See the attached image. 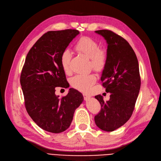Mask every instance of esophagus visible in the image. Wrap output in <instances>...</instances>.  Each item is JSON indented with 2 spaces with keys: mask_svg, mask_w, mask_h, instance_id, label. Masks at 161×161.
Instances as JSON below:
<instances>
[{
  "mask_svg": "<svg viewBox=\"0 0 161 161\" xmlns=\"http://www.w3.org/2000/svg\"><path fill=\"white\" fill-rule=\"evenodd\" d=\"M83 97H84V99L85 100H88L90 97H91V96L89 95H88V94H86V93H83Z\"/></svg>",
  "mask_w": 161,
  "mask_h": 161,
  "instance_id": "34e87169",
  "label": "esophagus"
}]
</instances>
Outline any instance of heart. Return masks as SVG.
I'll use <instances>...</instances> for the list:
<instances>
[{
	"label": "heart",
	"instance_id": "b5f03b06",
	"mask_svg": "<svg viewBox=\"0 0 161 161\" xmlns=\"http://www.w3.org/2000/svg\"><path fill=\"white\" fill-rule=\"evenodd\" d=\"M74 49L78 53L89 58L90 66L94 70L98 72L103 70L108 60V53L103 48L99 47L96 40L88 36L82 37L75 44ZM70 52L68 50L63 52L60 56V63L63 70L66 74L70 71ZM96 80L97 78L93 74L77 75L71 78L70 83L73 88L82 92H87L91 89Z\"/></svg>",
	"mask_w": 161,
	"mask_h": 161
}]
</instances>
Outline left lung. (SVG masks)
Segmentation results:
<instances>
[{"mask_svg": "<svg viewBox=\"0 0 161 161\" xmlns=\"http://www.w3.org/2000/svg\"><path fill=\"white\" fill-rule=\"evenodd\" d=\"M108 43V60L101 80L110 99L105 102L101 95L95 98L101 110L95 116L97 127L112 131L131 118L140 89L138 61L132 47L124 37L108 30L96 31Z\"/></svg>", "mask_w": 161, "mask_h": 161, "instance_id": "obj_1", "label": "left lung"}]
</instances>
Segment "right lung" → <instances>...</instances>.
Segmentation results:
<instances>
[{
	"instance_id": "obj_1",
	"label": "right lung",
	"mask_w": 161,
	"mask_h": 161,
	"mask_svg": "<svg viewBox=\"0 0 161 161\" xmlns=\"http://www.w3.org/2000/svg\"><path fill=\"white\" fill-rule=\"evenodd\" d=\"M79 31H50L29 51L23 66L20 82L28 114L39 127L52 133L69 128L75 109L83 101L80 92L70 89L58 98L56 87H69L60 56Z\"/></svg>"
}]
</instances>
